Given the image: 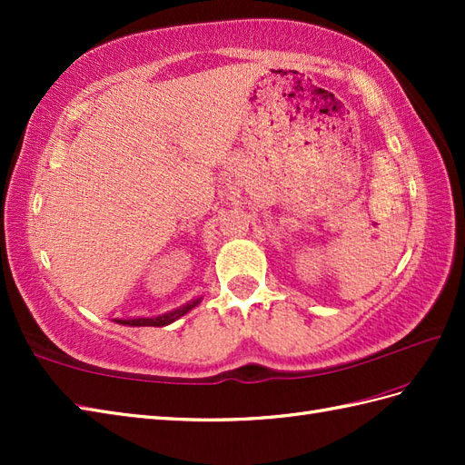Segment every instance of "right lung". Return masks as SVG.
I'll return each mask as SVG.
<instances>
[{
	"label": "right lung",
	"mask_w": 465,
	"mask_h": 465,
	"mask_svg": "<svg viewBox=\"0 0 465 465\" xmlns=\"http://www.w3.org/2000/svg\"><path fill=\"white\" fill-rule=\"evenodd\" d=\"M197 303H200V300L187 303V305H183V308H177V310H173L170 313L157 315V318H135V320H115V322L117 323H124V325H137V328H140V325H152V328H162V325H167V323L175 322L177 318H182L183 313H187L192 308H195Z\"/></svg>",
	"instance_id": "add662e5"
}]
</instances>
